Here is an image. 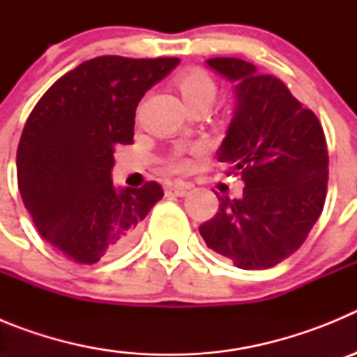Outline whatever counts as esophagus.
I'll use <instances>...</instances> for the list:
<instances>
[{
    "label": "esophagus",
    "instance_id": "esophagus-1",
    "mask_svg": "<svg viewBox=\"0 0 357 357\" xmlns=\"http://www.w3.org/2000/svg\"><path fill=\"white\" fill-rule=\"evenodd\" d=\"M189 188L191 185L185 184V182H173V184H169L166 188V193L173 195V197H184V195H188Z\"/></svg>",
    "mask_w": 357,
    "mask_h": 357
}]
</instances>
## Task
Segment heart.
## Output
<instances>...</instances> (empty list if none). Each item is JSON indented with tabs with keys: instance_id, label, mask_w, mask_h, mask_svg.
<instances>
[{
	"instance_id": "1",
	"label": "heart",
	"mask_w": 357,
	"mask_h": 357,
	"mask_svg": "<svg viewBox=\"0 0 357 357\" xmlns=\"http://www.w3.org/2000/svg\"><path fill=\"white\" fill-rule=\"evenodd\" d=\"M175 87L178 89L182 100H184L189 109H193L197 105L211 107L218 94L216 80L204 68H189L182 71L175 78ZM189 164L191 162L182 151H176L168 159V166L175 172H184V169L189 168Z\"/></svg>"
}]
</instances>
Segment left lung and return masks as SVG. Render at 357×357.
Returning <instances> with one entry per match:
<instances>
[{
  "mask_svg": "<svg viewBox=\"0 0 357 357\" xmlns=\"http://www.w3.org/2000/svg\"><path fill=\"white\" fill-rule=\"evenodd\" d=\"M207 64L238 82L236 112L218 160L241 176L243 197H218L200 225L207 247L243 270H264L302 247L326 204L329 153L317 114L273 75L232 56Z\"/></svg>",
  "mask_w": 357,
  "mask_h": 357,
  "instance_id": "obj_1",
  "label": "left lung"
}]
</instances>
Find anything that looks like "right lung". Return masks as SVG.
<instances>
[{
    "instance_id": "1",
    "label": "right lung",
    "mask_w": 357,
    "mask_h": 357,
    "mask_svg": "<svg viewBox=\"0 0 357 357\" xmlns=\"http://www.w3.org/2000/svg\"><path fill=\"white\" fill-rule=\"evenodd\" d=\"M178 64L175 56L103 55L68 71L43 94L17 146L21 198L44 239L78 264L135 239L164 197L159 182L116 189L114 148L132 144L137 103Z\"/></svg>"
}]
</instances>
